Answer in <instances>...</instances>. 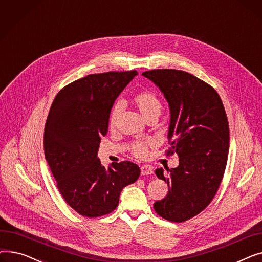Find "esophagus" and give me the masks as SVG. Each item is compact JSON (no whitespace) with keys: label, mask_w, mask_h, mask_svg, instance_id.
Returning <instances> with one entry per match:
<instances>
[{"label":"esophagus","mask_w":262,"mask_h":262,"mask_svg":"<svg viewBox=\"0 0 262 262\" xmlns=\"http://www.w3.org/2000/svg\"><path fill=\"white\" fill-rule=\"evenodd\" d=\"M141 175H149L153 173V170L148 166H141Z\"/></svg>","instance_id":"34e87169"}]
</instances>
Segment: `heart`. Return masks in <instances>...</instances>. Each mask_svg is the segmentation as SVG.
Returning a JSON list of instances; mask_svg holds the SVG:
<instances>
[{"label": "heart", "instance_id": "obj_1", "mask_svg": "<svg viewBox=\"0 0 262 262\" xmlns=\"http://www.w3.org/2000/svg\"><path fill=\"white\" fill-rule=\"evenodd\" d=\"M132 103L139 110L140 114L146 121L150 118H158L162 109L160 99L154 92L150 91H140L138 93H136L132 98ZM120 105L116 104L109 114L108 125L112 129L117 126L120 116ZM152 146L153 142L150 140L135 141L130 145V152L136 158L143 159L147 156L148 149Z\"/></svg>", "mask_w": 262, "mask_h": 262}]
</instances>
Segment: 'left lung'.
Masks as SVG:
<instances>
[{
    "instance_id": "1",
    "label": "left lung",
    "mask_w": 262,
    "mask_h": 262,
    "mask_svg": "<svg viewBox=\"0 0 262 262\" xmlns=\"http://www.w3.org/2000/svg\"><path fill=\"white\" fill-rule=\"evenodd\" d=\"M169 102V149L177 168L155 171L168 184L167 196L154 204L158 215L182 223L198 215L213 200L223 180L229 149V126L222 100L207 82L188 72L157 69L142 73Z\"/></svg>"
}]
</instances>
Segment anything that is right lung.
Returning a JSON list of instances; mask_svg holds the SVG:
<instances>
[{
    "label": "right lung",
    "mask_w": 262,
    "mask_h": 262,
    "mask_svg": "<svg viewBox=\"0 0 262 262\" xmlns=\"http://www.w3.org/2000/svg\"><path fill=\"white\" fill-rule=\"evenodd\" d=\"M136 70L90 74L64 86L55 96L46 122L45 155L66 203L80 215L113 212L122 189L139 178L130 161L106 169L98 158L112 107Z\"/></svg>",
    "instance_id": "obj_1"
}]
</instances>
